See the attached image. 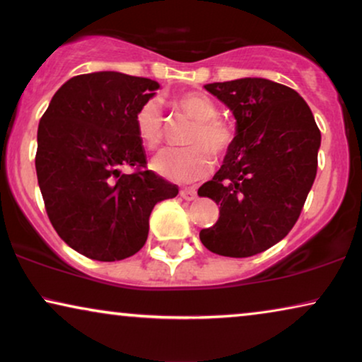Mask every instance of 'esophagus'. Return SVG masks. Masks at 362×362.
<instances>
[{
  "mask_svg": "<svg viewBox=\"0 0 362 362\" xmlns=\"http://www.w3.org/2000/svg\"><path fill=\"white\" fill-rule=\"evenodd\" d=\"M180 194H181L182 199H186V201H194L196 196H197V192H196L194 187H185V189H181Z\"/></svg>",
  "mask_w": 362,
  "mask_h": 362,
  "instance_id": "obj_1",
  "label": "esophagus"
}]
</instances>
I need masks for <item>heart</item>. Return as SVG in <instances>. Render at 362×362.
Here are the masks:
<instances>
[{"label": "heart", "instance_id": "b5f03b06", "mask_svg": "<svg viewBox=\"0 0 362 362\" xmlns=\"http://www.w3.org/2000/svg\"><path fill=\"white\" fill-rule=\"evenodd\" d=\"M173 105L194 120L185 150L168 148L153 158L151 166L158 175L177 182H189L204 176L212 168V156H224L230 150L235 130L219 117L216 102L206 93L187 92L173 98ZM136 135L148 150H155L163 140V115L155 100L140 105L135 113Z\"/></svg>", "mask_w": 362, "mask_h": 362}]
</instances>
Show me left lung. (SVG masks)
I'll return each mask as SVG.
<instances>
[{
    "mask_svg": "<svg viewBox=\"0 0 362 362\" xmlns=\"http://www.w3.org/2000/svg\"><path fill=\"white\" fill-rule=\"evenodd\" d=\"M204 87L237 127L221 170L197 191L219 204V219L199 239L224 257L260 254L298 221L318 168L320 128L298 92L281 83L245 77Z\"/></svg>",
    "mask_w": 362,
    "mask_h": 362,
    "instance_id": "1",
    "label": "left lung"
}]
</instances>
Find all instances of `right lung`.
Listing matches in <instances>:
<instances>
[{"mask_svg": "<svg viewBox=\"0 0 362 362\" xmlns=\"http://www.w3.org/2000/svg\"><path fill=\"white\" fill-rule=\"evenodd\" d=\"M160 83L103 71L72 77L39 122L36 173L49 221L69 247L115 262L145 245L156 202L177 186L146 170L135 113ZM122 165L135 167L123 175Z\"/></svg>", "mask_w": 362, "mask_h": 362, "instance_id": "1", "label": "right lung"}]
</instances>
